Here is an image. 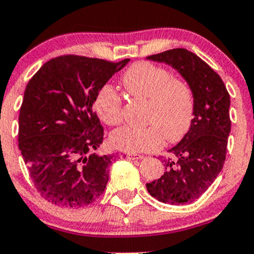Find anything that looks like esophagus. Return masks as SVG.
<instances>
[{
  "mask_svg": "<svg viewBox=\"0 0 254 254\" xmlns=\"http://www.w3.org/2000/svg\"><path fill=\"white\" fill-rule=\"evenodd\" d=\"M127 157L130 160H141V159H143V155H137V154H127Z\"/></svg>",
  "mask_w": 254,
  "mask_h": 254,
  "instance_id": "1",
  "label": "esophagus"
}]
</instances>
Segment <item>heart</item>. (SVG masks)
I'll return each mask as SVG.
<instances>
[{"instance_id": "1", "label": "heart", "mask_w": 254, "mask_h": 254, "mask_svg": "<svg viewBox=\"0 0 254 254\" xmlns=\"http://www.w3.org/2000/svg\"><path fill=\"white\" fill-rule=\"evenodd\" d=\"M131 97L148 99V127L124 125L111 133L116 149L127 153L157 150L165 138L178 142L190 129L194 116L193 89L186 81L173 77L164 66L150 62L132 64L122 77ZM95 110L104 123L122 121V99L111 86H105L95 99Z\"/></svg>"}]
</instances>
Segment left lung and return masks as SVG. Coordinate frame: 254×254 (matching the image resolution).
I'll list each match as a JSON object with an SVG mask.
<instances>
[{
	"label": "left lung",
	"instance_id": "left-lung-1",
	"mask_svg": "<svg viewBox=\"0 0 254 254\" xmlns=\"http://www.w3.org/2000/svg\"><path fill=\"white\" fill-rule=\"evenodd\" d=\"M147 60L166 63L193 89L194 116L182 141L162 159L165 173L148 183L147 190L162 203L196 200L222 170L230 132V97L222 78L203 60L186 49H173Z\"/></svg>",
	"mask_w": 254,
	"mask_h": 254
}]
</instances>
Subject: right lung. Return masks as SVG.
Returning a JSON list of instances; mask_svg holds the SVG:
<instances>
[{
    "label": "right lung",
    "mask_w": 254,
    "mask_h": 254,
    "mask_svg": "<svg viewBox=\"0 0 254 254\" xmlns=\"http://www.w3.org/2000/svg\"><path fill=\"white\" fill-rule=\"evenodd\" d=\"M129 61L66 55L46 62L28 81L17 141L32 182L48 202L81 208L106 189L109 167L118 155L95 153L104 129L93 105Z\"/></svg>",
    "instance_id": "right-lung-1"
}]
</instances>
